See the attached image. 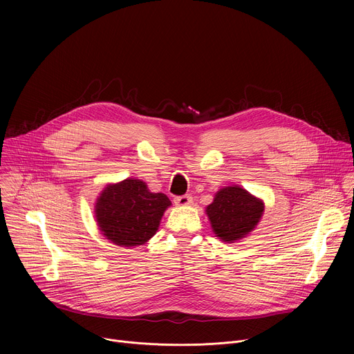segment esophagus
<instances>
[{"label":"esophagus","mask_w":354,"mask_h":354,"mask_svg":"<svg viewBox=\"0 0 354 354\" xmlns=\"http://www.w3.org/2000/svg\"><path fill=\"white\" fill-rule=\"evenodd\" d=\"M192 201H193V198H192V196H189V194H183V196H178V197H175V205L176 206H189V205H192Z\"/></svg>","instance_id":"1"}]
</instances>
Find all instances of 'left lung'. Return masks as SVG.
<instances>
[{"label":"left lung","instance_id":"left-lung-1","mask_svg":"<svg viewBox=\"0 0 354 354\" xmlns=\"http://www.w3.org/2000/svg\"><path fill=\"white\" fill-rule=\"evenodd\" d=\"M263 212V200L238 185L221 187L206 207L213 232L225 243L246 238L262 220Z\"/></svg>","mask_w":354,"mask_h":354}]
</instances>
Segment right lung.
Masks as SVG:
<instances>
[{
  "label": "right lung",
  "instance_id": "obj_1",
  "mask_svg": "<svg viewBox=\"0 0 354 354\" xmlns=\"http://www.w3.org/2000/svg\"><path fill=\"white\" fill-rule=\"evenodd\" d=\"M171 200L149 192L145 182L127 178L108 183L95 201L97 228L113 245L130 249L153 238Z\"/></svg>",
  "mask_w": 354,
  "mask_h": 354
}]
</instances>
